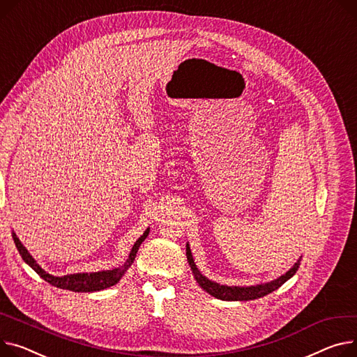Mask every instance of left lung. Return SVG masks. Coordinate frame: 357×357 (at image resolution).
<instances>
[{"instance_id": "1", "label": "left lung", "mask_w": 357, "mask_h": 357, "mask_svg": "<svg viewBox=\"0 0 357 357\" xmlns=\"http://www.w3.org/2000/svg\"><path fill=\"white\" fill-rule=\"evenodd\" d=\"M186 257H188V263L191 266V270L194 273V277L197 280V282L201 286V289H204L208 294L213 296L215 298L220 300H225V301H247V300H255L259 297H264L273 291H275L278 287H281L284 282L287 280H290L296 271L300 267V261L301 257L297 259V263L286 273L282 274L281 277H278L277 280H273L270 282H261L257 284V286H250V287H238V286H221V284L208 280L205 275H202L199 273V270L197 268L194 258L191 254V248L186 244Z\"/></svg>"}]
</instances>
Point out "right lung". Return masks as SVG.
I'll use <instances>...</instances> for the list:
<instances>
[{"label": "right lung", "mask_w": 357, "mask_h": 357, "mask_svg": "<svg viewBox=\"0 0 357 357\" xmlns=\"http://www.w3.org/2000/svg\"><path fill=\"white\" fill-rule=\"evenodd\" d=\"M149 234V228L144 232V235L135 243V245L132 247V251L129 254V258L125 261V264L113 268V270H106V271H98V273H77V274H67V275H61V277H56L52 275L49 273H45L37 263L36 259L30 255V252L26 250L21 244V241L18 240V236L15 235V232H13V240L14 244L21 255V258L26 261V263L47 282H50L52 286L63 289V290H70V291H76V293H91V291H100L105 290L107 287L114 286V284L119 282L125 273L128 271V268L132 266L133 259L136 257V252L140 247V244L145 241V238Z\"/></svg>", "instance_id": "1"}]
</instances>
